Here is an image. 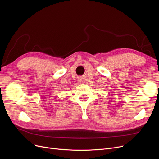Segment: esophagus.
I'll return each instance as SVG.
<instances>
[{"label": "esophagus", "instance_id": "34e87169", "mask_svg": "<svg viewBox=\"0 0 159 159\" xmlns=\"http://www.w3.org/2000/svg\"><path fill=\"white\" fill-rule=\"evenodd\" d=\"M78 81H79V82H84V79H83L82 77H79Z\"/></svg>", "mask_w": 159, "mask_h": 159}]
</instances>
